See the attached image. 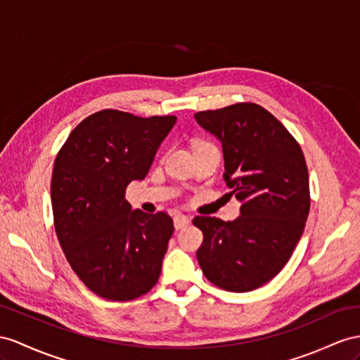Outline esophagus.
Instances as JSON below:
<instances>
[{
	"instance_id": "obj_1",
	"label": "esophagus",
	"mask_w": 360,
	"mask_h": 360,
	"mask_svg": "<svg viewBox=\"0 0 360 360\" xmlns=\"http://www.w3.org/2000/svg\"><path fill=\"white\" fill-rule=\"evenodd\" d=\"M190 220L191 219L186 214H178V216H174V219H173V225L176 229H182L184 226H187L190 224Z\"/></svg>"
}]
</instances>
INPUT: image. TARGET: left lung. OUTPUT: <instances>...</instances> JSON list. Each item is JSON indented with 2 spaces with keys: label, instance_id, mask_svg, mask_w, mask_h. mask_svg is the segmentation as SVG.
<instances>
[{
  "label": "left lung",
  "instance_id": "1",
  "mask_svg": "<svg viewBox=\"0 0 360 360\" xmlns=\"http://www.w3.org/2000/svg\"><path fill=\"white\" fill-rule=\"evenodd\" d=\"M195 120L222 144L224 178L242 204L233 222L195 217L204 233L198 262L219 288L250 292L271 281L300 242L310 210L306 160L288 129L255 103L204 110Z\"/></svg>",
  "mask_w": 360,
  "mask_h": 360
}]
</instances>
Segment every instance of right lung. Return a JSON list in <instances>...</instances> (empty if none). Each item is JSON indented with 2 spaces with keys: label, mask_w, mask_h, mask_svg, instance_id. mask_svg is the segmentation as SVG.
<instances>
[{
  "label": "right lung",
  "mask_w": 360,
  "mask_h": 360,
  "mask_svg": "<svg viewBox=\"0 0 360 360\" xmlns=\"http://www.w3.org/2000/svg\"><path fill=\"white\" fill-rule=\"evenodd\" d=\"M176 117L141 118L114 109L86 117L54 161V228L72 271L110 301L149 292L161 274L173 234L169 214H147L126 200L143 181Z\"/></svg>",
  "instance_id": "obj_1"
}]
</instances>
